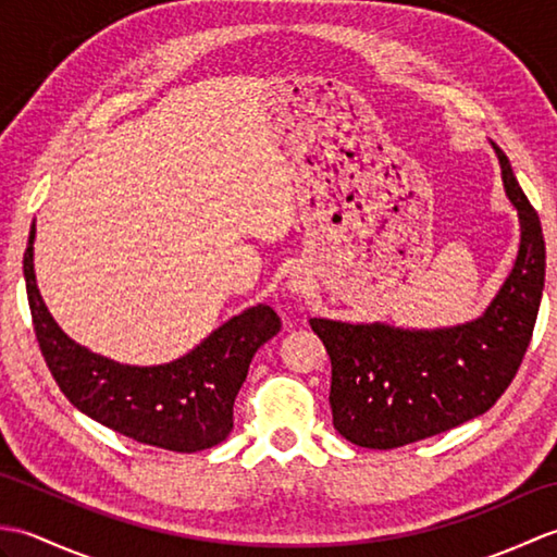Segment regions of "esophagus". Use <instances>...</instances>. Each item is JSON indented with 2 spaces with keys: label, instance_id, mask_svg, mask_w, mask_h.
Returning a JSON list of instances; mask_svg holds the SVG:
<instances>
[{
  "label": "esophagus",
  "instance_id": "obj_1",
  "mask_svg": "<svg viewBox=\"0 0 557 557\" xmlns=\"http://www.w3.org/2000/svg\"><path fill=\"white\" fill-rule=\"evenodd\" d=\"M294 289H299V285H297V282H294Z\"/></svg>",
  "mask_w": 557,
  "mask_h": 557
}]
</instances>
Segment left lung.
I'll list each match as a JSON object with an SVG mask.
<instances>
[{
  "label": "left lung",
  "mask_w": 557,
  "mask_h": 557,
  "mask_svg": "<svg viewBox=\"0 0 557 557\" xmlns=\"http://www.w3.org/2000/svg\"><path fill=\"white\" fill-rule=\"evenodd\" d=\"M493 148L519 212L522 242L510 277L483 318L431 333L309 321L333 366V423L354 445L395 449L455 429L488 411L522 366L546 280V242L510 160Z\"/></svg>",
  "instance_id": "8db88e82"
}]
</instances>
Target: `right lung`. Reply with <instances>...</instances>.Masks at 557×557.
<instances>
[{"label": "right lung", "mask_w": 557, "mask_h": 557, "mask_svg": "<svg viewBox=\"0 0 557 557\" xmlns=\"http://www.w3.org/2000/svg\"><path fill=\"white\" fill-rule=\"evenodd\" d=\"M30 227L23 277L35 339L64 397L86 417L136 443L196 453L220 445L234 425V399L260 345L280 333L270 306H253L218 327L206 342L152 369L114 363L71 342L52 321L35 285Z\"/></svg>", "instance_id": "obj_1"}]
</instances>
